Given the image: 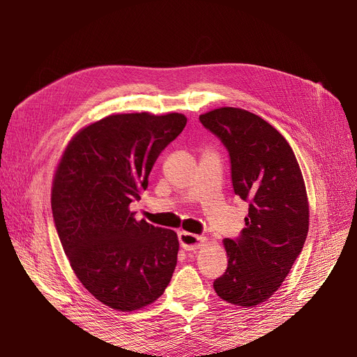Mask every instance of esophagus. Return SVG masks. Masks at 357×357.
<instances>
[{
  "mask_svg": "<svg viewBox=\"0 0 357 357\" xmlns=\"http://www.w3.org/2000/svg\"><path fill=\"white\" fill-rule=\"evenodd\" d=\"M204 241H205V237H202V236H197V234H192V233H188V231H181L179 233L181 246L188 252L199 249V246H202Z\"/></svg>",
  "mask_w": 357,
  "mask_h": 357,
  "instance_id": "obj_1",
  "label": "esophagus"
}]
</instances>
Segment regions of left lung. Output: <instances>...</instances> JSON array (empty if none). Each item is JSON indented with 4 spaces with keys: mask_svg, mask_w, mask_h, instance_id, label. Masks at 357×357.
Here are the masks:
<instances>
[{
    "mask_svg": "<svg viewBox=\"0 0 357 357\" xmlns=\"http://www.w3.org/2000/svg\"><path fill=\"white\" fill-rule=\"evenodd\" d=\"M199 121L226 146L234 194L249 204L240 236L224 238L229 265L214 289L229 304L255 307L279 289L303 252L310 220L304 178L285 137L253 112L221 107Z\"/></svg>",
    "mask_w": 357,
    "mask_h": 357,
    "instance_id": "left-lung-1",
    "label": "left lung"
}]
</instances>
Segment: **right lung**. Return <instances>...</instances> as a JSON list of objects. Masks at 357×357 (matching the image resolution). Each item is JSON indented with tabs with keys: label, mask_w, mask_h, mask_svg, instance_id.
<instances>
[{
	"label": "right lung",
	"mask_w": 357,
	"mask_h": 357,
	"mask_svg": "<svg viewBox=\"0 0 357 357\" xmlns=\"http://www.w3.org/2000/svg\"><path fill=\"white\" fill-rule=\"evenodd\" d=\"M185 124L179 112L108 116L79 130L56 167L52 211L62 248L81 284L112 310H140L171 282L176 233L137 221L130 204Z\"/></svg>",
	"instance_id": "1"
}]
</instances>
